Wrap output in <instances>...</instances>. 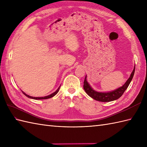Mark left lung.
<instances>
[{
    "label": "left lung",
    "instance_id": "1",
    "mask_svg": "<svg viewBox=\"0 0 147 147\" xmlns=\"http://www.w3.org/2000/svg\"><path fill=\"white\" fill-rule=\"evenodd\" d=\"M135 66L134 67V69L133 70L132 73L130 74V76L129 77L126 83L123 85L122 86L117 88L113 91H108V92H99L97 91H95L93 89L90 84L88 83L87 81V76L86 75L85 76V79L84 81V85L83 88L85 92L88 94V95L92 98L94 100L101 101V102H109L115 101L117 99L120 98L122 94H123L125 91L127 89L128 86H129V83H130L131 81L133 79L134 75L135 73Z\"/></svg>",
    "mask_w": 147,
    "mask_h": 147
}]
</instances>
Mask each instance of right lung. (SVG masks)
Listing matches in <instances>:
<instances>
[{"mask_svg":"<svg viewBox=\"0 0 147 147\" xmlns=\"http://www.w3.org/2000/svg\"><path fill=\"white\" fill-rule=\"evenodd\" d=\"M60 86H61V85L59 86V88H57V90L55 92H54V93H51V94L47 95V96H44V97H33V96H29V95L26 94L24 91H22V92L23 93V94H24V95H26V96L27 97H28L29 98H30V99H33V100H46V99H49V98H51L53 97L54 96H55V95L58 93V91H59Z\"/></svg>","mask_w":147,"mask_h":147,"instance_id":"right-lung-1","label":"right lung"}]
</instances>
